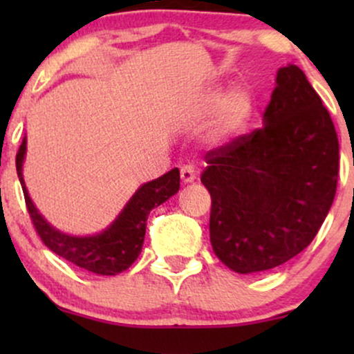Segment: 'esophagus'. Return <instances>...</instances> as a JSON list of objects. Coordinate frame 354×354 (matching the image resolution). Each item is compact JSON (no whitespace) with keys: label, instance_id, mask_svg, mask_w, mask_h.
<instances>
[{"label":"esophagus","instance_id":"34e87169","mask_svg":"<svg viewBox=\"0 0 354 354\" xmlns=\"http://www.w3.org/2000/svg\"><path fill=\"white\" fill-rule=\"evenodd\" d=\"M181 180L183 183H193L196 180V169L191 165H186L181 168Z\"/></svg>","mask_w":354,"mask_h":354}]
</instances>
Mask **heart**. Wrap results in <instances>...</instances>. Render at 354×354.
Segmentation results:
<instances>
[{"label": "heart", "mask_w": 354, "mask_h": 354, "mask_svg": "<svg viewBox=\"0 0 354 354\" xmlns=\"http://www.w3.org/2000/svg\"><path fill=\"white\" fill-rule=\"evenodd\" d=\"M253 108L254 101L250 89L238 86L226 95L225 88L218 86L206 95L201 106V116H209L218 111L211 128V138L214 141H228L245 128Z\"/></svg>", "instance_id": "heart-1"}]
</instances>
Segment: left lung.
I'll return each mask as SVG.
<instances>
[{
    "label": "left lung",
    "mask_w": 354,
    "mask_h": 354,
    "mask_svg": "<svg viewBox=\"0 0 354 354\" xmlns=\"http://www.w3.org/2000/svg\"><path fill=\"white\" fill-rule=\"evenodd\" d=\"M214 254L239 274L306 248L336 194L339 145L330 113L296 64L279 68L263 128L206 154Z\"/></svg>",
    "instance_id": "1"
}]
</instances>
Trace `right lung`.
<instances>
[{
	"instance_id": "right-lung-1",
	"label": "right lung",
	"mask_w": 354,
	"mask_h": 354,
	"mask_svg": "<svg viewBox=\"0 0 354 354\" xmlns=\"http://www.w3.org/2000/svg\"><path fill=\"white\" fill-rule=\"evenodd\" d=\"M24 156H26V136L23 138V143L16 154V171L21 183L28 213L39 238L53 253L96 274L115 276L128 270L136 261L143 248L146 219L149 211L163 205L180 189V169L174 168L161 178L141 185L106 230L91 236H73L51 226L36 209L24 185Z\"/></svg>"
}]
</instances>
